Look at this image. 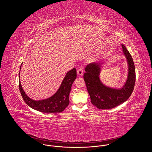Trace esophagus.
<instances>
[{
	"label": "esophagus",
	"instance_id": "34e87169",
	"mask_svg": "<svg viewBox=\"0 0 152 152\" xmlns=\"http://www.w3.org/2000/svg\"><path fill=\"white\" fill-rule=\"evenodd\" d=\"M77 73L78 76H82V75H83V69H82V68H79V69L77 70Z\"/></svg>",
	"mask_w": 152,
	"mask_h": 152
}]
</instances>
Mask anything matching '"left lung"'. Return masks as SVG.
<instances>
[{
	"mask_svg": "<svg viewBox=\"0 0 152 152\" xmlns=\"http://www.w3.org/2000/svg\"><path fill=\"white\" fill-rule=\"evenodd\" d=\"M122 51L128 67L127 79L121 88L107 86L101 81L100 75L106 60L102 62L90 63L85 68L84 79L87 90L92 104L97 108H113L126 101L132 94L136 81L135 66L132 56L123 44Z\"/></svg>",
	"mask_w": 152,
	"mask_h": 152,
	"instance_id": "left-lung-1",
	"label": "left lung"
}]
</instances>
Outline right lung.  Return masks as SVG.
I'll return each mask as SVG.
<instances>
[{
  "instance_id": "right-lung-1",
  "label": "right lung",
  "mask_w": 152,
  "mask_h": 152,
  "mask_svg": "<svg viewBox=\"0 0 152 152\" xmlns=\"http://www.w3.org/2000/svg\"><path fill=\"white\" fill-rule=\"evenodd\" d=\"M22 64L23 63L20 65V69ZM20 72L19 74V90L24 101L31 108L45 113H54L63 112L69 105V95L73 83L76 78V70L75 68H73L66 73L60 86L55 94L47 99L40 100H33L26 94L20 83Z\"/></svg>"
}]
</instances>
